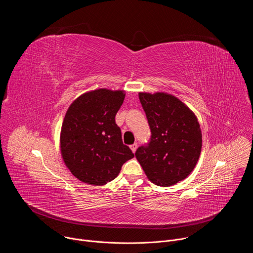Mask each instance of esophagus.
Instances as JSON below:
<instances>
[{
    "label": "esophagus",
    "instance_id": "34e87169",
    "mask_svg": "<svg viewBox=\"0 0 253 253\" xmlns=\"http://www.w3.org/2000/svg\"><path fill=\"white\" fill-rule=\"evenodd\" d=\"M137 146H138L137 143H134V144H132V145L130 146V148H131V150H132L133 153H135V151L137 150Z\"/></svg>",
    "mask_w": 253,
    "mask_h": 253
}]
</instances>
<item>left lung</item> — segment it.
I'll return each instance as SVG.
<instances>
[{
  "mask_svg": "<svg viewBox=\"0 0 253 253\" xmlns=\"http://www.w3.org/2000/svg\"><path fill=\"white\" fill-rule=\"evenodd\" d=\"M150 130V142L135 156L150 181L168 187L182 181L194 169L202 147L195 114L173 95L139 93Z\"/></svg>",
  "mask_w": 253,
  "mask_h": 253,
  "instance_id": "8db88e82",
  "label": "left lung"
}]
</instances>
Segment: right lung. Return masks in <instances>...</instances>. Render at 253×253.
Listing matches in <instances>:
<instances>
[{
  "mask_svg": "<svg viewBox=\"0 0 253 253\" xmlns=\"http://www.w3.org/2000/svg\"><path fill=\"white\" fill-rule=\"evenodd\" d=\"M124 98L122 90L97 89L82 94L68 108L60 135L61 154L80 181L104 185L134 157L115 122Z\"/></svg>",
  "mask_w": 253,
  "mask_h": 253,
  "instance_id": "add662e5",
  "label": "right lung"
}]
</instances>
